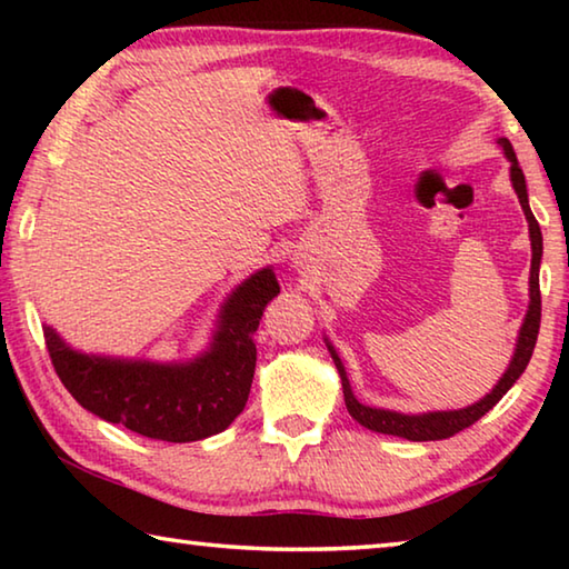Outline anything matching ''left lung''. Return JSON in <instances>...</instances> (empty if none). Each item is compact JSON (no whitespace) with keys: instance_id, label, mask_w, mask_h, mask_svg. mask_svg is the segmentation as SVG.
I'll return each mask as SVG.
<instances>
[{"instance_id":"left-lung-1","label":"left lung","mask_w":569,"mask_h":569,"mask_svg":"<svg viewBox=\"0 0 569 569\" xmlns=\"http://www.w3.org/2000/svg\"><path fill=\"white\" fill-rule=\"evenodd\" d=\"M502 146L505 156L509 160V178H512V188L519 198V206L525 210V218L529 223V240H532V268H529V308L525 316L522 329H519L517 336V349L512 361H509L505 377L499 379L497 387L487 393L485 399H479L477 403H471L467 409H457V411H429V413H399V411H389V409H373L366 407L359 399L353 397L349 377H346V369L336 353L333 346L326 341L331 351V359L336 363V369L341 373V387H343V401L346 409H349L351 417L361 423V427L379 431V435H391V437H401L409 441H437V439H449L455 437L457 431L467 429L475 423L477 419L485 417V413L495 407V403L505 397V393L515 387V381L522 377V371L527 369L529 359H532L535 343H537V333H539V319H542V296H539V261H542V230H539V223L529 210V200H527V182H525V172L519 168L517 156L512 150V142L507 138L497 140Z\"/></svg>"}]
</instances>
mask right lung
<instances>
[{
  "label": "right lung",
  "mask_w": 569,
  "mask_h": 569,
  "mask_svg": "<svg viewBox=\"0 0 569 569\" xmlns=\"http://www.w3.org/2000/svg\"><path fill=\"white\" fill-rule=\"evenodd\" d=\"M278 293L273 268L246 278L220 308L210 349L186 363L88 356L70 349L50 326L44 343L80 407L134 435L182 445L218 435L243 411L256 371L253 333Z\"/></svg>",
  "instance_id": "1"
}]
</instances>
